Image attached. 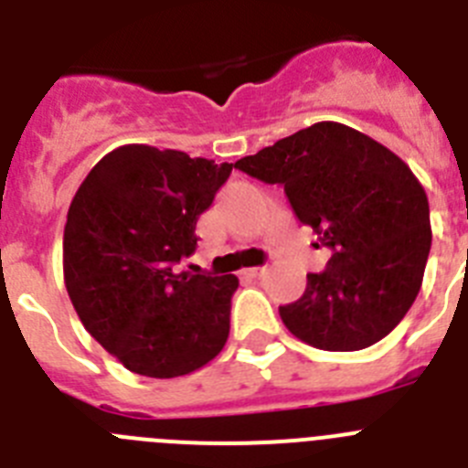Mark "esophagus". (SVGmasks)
I'll return each mask as SVG.
<instances>
[{"instance_id": "34e87169", "label": "esophagus", "mask_w": 468, "mask_h": 468, "mask_svg": "<svg viewBox=\"0 0 468 468\" xmlns=\"http://www.w3.org/2000/svg\"><path fill=\"white\" fill-rule=\"evenodd\" d=\"M264 271H267L264 267H250V270H243L241 274H243V279H260Z\"/></svg>"}]
</instances>
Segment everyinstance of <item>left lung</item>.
<instances>
[{
    "instance_id": "8db88e82",
    "label": "left lung",
    "mask_w": 468,
    "mask_h": 468,
    "mask_svg": "<svg viewBox=\"0 0 468 468\" xmlns=\"http://www.w3.org/2000/svg\"><path fill=\"white\" fill-rule=\"evenodd\" d=\"M234 168L281 185L297 220L333 248L304 295L279 307L285 328L324 351L387 337L412 307L431 248L427 192L408 164L356 128L318 122Z\"/></svg>"
}]
</instances>
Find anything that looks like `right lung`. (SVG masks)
Wrapping results in <instances>:
<instances>
[{
    "label": "right lung",
    "instance_id": "1",
    "mask_svg": "<svg viewBox=\"0 0 468 468\" xmlns=\"http://www.w3.org/2000/svg\"><path fill=\"white\" fill-rule=\"evenodd\" d=\"M231 164L123 144L74 194L63 237L65 288L84 328L131 373L168 379L213 361L229 337L234 274H177L197 220Z\"/></svg>",
    "mask_w": 468,
    "mask_h": 468
}]
</instances>
